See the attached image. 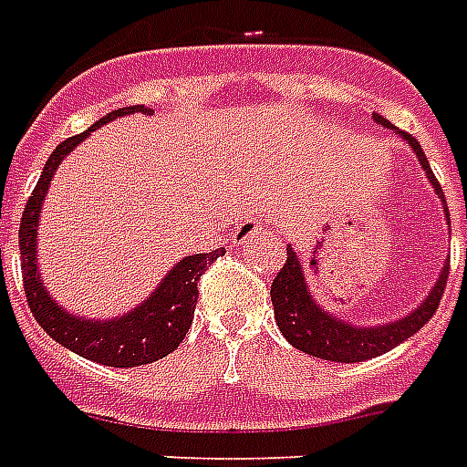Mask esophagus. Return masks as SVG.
<instances>
[{
	"label": "esophagus",
	"mask_w": 467,
	"mask_h": 467,
	"mask_svg": "<svg viewBox=\"0 0 467 467\" xmlns=\"http://www.w3.org/2000/svg\"><path fill=\"white\" fill-rule=\"evenodd\" d=\"M262 227H264V220H259V218L240 220V225H237V233H234V240H237V244H240V242H244L247 237H252V234L259 233Z\"/></svg>",
	"instance_id": "1"
}]
</instances>
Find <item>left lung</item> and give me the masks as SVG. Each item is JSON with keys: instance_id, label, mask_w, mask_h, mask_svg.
<instances>
[{"instance_id": "obj_1", "label": "left lung", "mask_w": 467, "mask_h": 467, "mask_svg": "<svg viewBox=\"0 0 467 467\" xmlns=\"http://www.w3.org/2000/svg\"><path fill=\"white\" fill-rule=\"evenodd\" d=\"M373 120H378L380 126L392 128L383 116L373 113ZM410 148L417 152L420 157V164L424 167L427 176L434 183L436 193L443 198V191L436 182L434 171L429 167L427 155L421 152V145L417 142V138H412L410 133H402L398 130ZM446 203V201H443ZM449 215V211H446ZM467 259V249H465ZM449 266H443L441 276L436 281V285L429 293V298L421 303L412 315L392 322V325H380V327H368V329H361V327H351L348 322H341L334 315H327L322 307H317V303L310 298L306 285V276H303V269H300L298 254L288 247L285 252V264L284 269L278 271L274 284H271V303H274V315H276L278 329L284 332V337L288 339V344H293L300 351L315 356V358H325V361H337V363H356V361H368V358H376V356L390 351L398 344H402L405 339H410L412 334H417L421 327L427 325L429 319L434 317L436 307L441 303V296L446 291V278H449Z\"/></svg>"}]
</instances>
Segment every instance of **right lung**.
Segmentation results:
<instances>
[{"mask_svg":"<svg viewBox=\"0 0 467 467\" xmlns=\"http://www.w3.org/2000/svg\"><path fill=\"white\" fill-rule=\"evenodd\" d=\"M138 111L150 113L145 106L119 109V111H111L109 116L97 120L89 130L72 135L65 142H60L53 155L47 157L46 169H43L28 203H26L21 227H18L26 303L31 307L36 322L46 329V334H50L57 344L67 347L69 351H75L89 361L101 363V366H113V368H133V366H142V363H152L171 354L182 344L191 322H193L198 281L218 256L225 254V249L220 247L211 254L186 256L183 262H179L174 269L169 271V276L157 285V291L150 296V300H145L140 307H135L133 312H128L123 317L109 319V322L106 319L97 322V319L72 317L62 307H57V303L47 298L46 288L40 284L38 264H36V230H38L40 203L46 198L47 183L53 179L62 157L72 152V148H77L91 130H97L99 126H104L119 116Z\"/></svg>","mask_w":467,"mask_h":467,"instance_id":"right-lung-1","label":"right lung"}]
</instances>
